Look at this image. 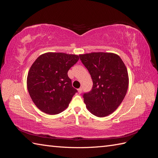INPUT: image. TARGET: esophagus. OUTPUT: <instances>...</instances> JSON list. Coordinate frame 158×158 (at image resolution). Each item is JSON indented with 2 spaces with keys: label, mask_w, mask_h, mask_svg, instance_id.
Returning a JSON list of instances; mask_svg holds the SVG:
<instances>
[{
  "label": "esophagus",
  "mask_w": 158,
  "mask_h": 158,
  "mask_svg": "<svg viewBox=\"0 0 158 158\" xmlns=\"http://www.w3.org/2000/svg\"><path fill=\"white\" fill-rule=\"evenodd\" d=\"M78 92L79 94H81V93H82V88L78 89Z\"/></svg>",
  "instance_id": "1"
}]
</instances>
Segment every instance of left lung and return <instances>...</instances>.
I'll return each mask as SVG.
<instances>
[{"instance_id":"obj_1","label":"left lung","mask_w":158,"mask_h":158,"mask_svg":"<svg viewBox=\"0 0 158 158\" xmlns=\"http://www.w3.org/2000/svg\"><path fill=\"white\" fill-rule=\"evenodd\" d=\"M93 81V87L84 94L88 111L98 117L113 113L125 98L128 75L121 57L112 52H91L79 55Z\"/></svg>"}]
</instances>
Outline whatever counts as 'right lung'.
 <instances>
[{
    "label": "right lung",
    "instance_id": "1",
    "mask_svg": "<svg viewBox=\"0 0 158 158\" xmlns=\"http://www.w3.org/2000/svg\"><path fill=\"white\" fill-rule=\"evenodd\" d=\"M79 56L64 52H46L35 60L28 72L27 87L33 102L41 111L56 114L69 107L78 92L72 85L69 70Z\"/></svg>",
    "mask_w": 158,
    "mask_h": 158
}]
</instances>
